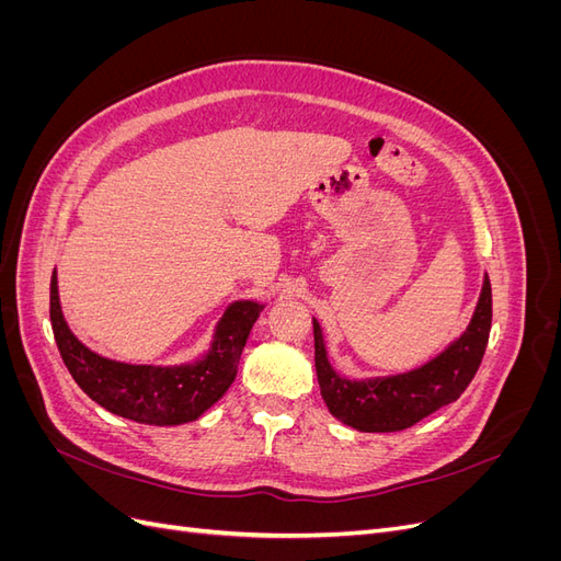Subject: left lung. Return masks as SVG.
<instances>
[{
	"label": "left lung",
	"instance_id": "obj_1",
	"mask_svg": "<svg viewBox=\"0 0 561 561\" xmlns=\"http://www.w3.org/2000/svg\"><path fill=\"white\" fill-rule=\"evenodd\" d=\"M491 330V283L484 278L478 309L461 339L437 358L398 377L348 381L339 377L328 363L320 325L313 320L316 375L320 396L328 410L346 426L363 433H396L412 428L423 416L433 414L461 398L478 371Z\"/></svg>",
	"mask_w": 561,
	"mask_h": 561
}]
</instances>
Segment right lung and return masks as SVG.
<instances>
[{"mask_svg": "<svg viewBox=\"0 0 561 561\" xmlns=\"http://www.w3.org/2000/svg\"><path fill=\"white\" fill-rule=\"evenodd\" d=\"M262 309L254 301H233L217 322L208 355L194 365H126L93 353L70 332L60 311L56 271L50 276V325L72 379L107 412L149 426H180L194 421L227 393Z\"/></svg>", "mask_w": 561, "mask_h": 561, "instance_id": "obj_1", "label": "right lung"}]
</instances>
